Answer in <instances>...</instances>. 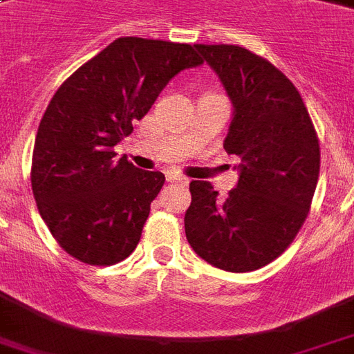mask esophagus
I'll use <instances>...</instances> for the list:
<instances>
[{"label": "esophagus", "mask_w": 354, "mask_h": 354, "mask_svg": "<svg viewBox=\"0 0 354 354\" xmlns=\"http://www.w3.org/2000/svg\"><path fill=\"white\" fill-rule=\"evenodd\" d=\"M167 180H169L170 184H182V185L189 184V180H187L185 176H180V174H169Z\"/></svg>", "instance_id": "esophagus-1"}]
</instances>
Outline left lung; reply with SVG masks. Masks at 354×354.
<instances>
[{
	"instance_id": "left-lung-1",
	"label": "left lung",
	"mask_w": 354,
	"mask_h": 354,
	"mask_svg": "<svg viewBox=\"0 0 354 354\" xmlns=\"http://www.w3.org/2000/svg\"><path fill=\"white\" fill-rule=\"evenodd\" d=\"M195 48L232 103L223 148L240 157V178L227 198L210 182H191L185 236L216 268L259 270L289 248L308 217L321 167L319 138L295 84L268 59L234 44Z\"/></svg>"
}]
</instances>
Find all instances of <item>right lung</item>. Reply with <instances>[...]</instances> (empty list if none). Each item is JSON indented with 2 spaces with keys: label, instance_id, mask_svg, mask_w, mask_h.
<instances>
[{
  "label": "right lung",
  "instance_id": "1",
  "mask_svg": "<svg viewBox=\"0 0 354 354\" xmlns=\"http://www.w3.org/2000/svg\"><path fill=\"white\" fill-rule=\"evenodd\" d=\"M201 64L191 44L120 37L54 93L35 137L31 189L71 257L111 266L135 251L165 176L118 159L114 146L170 78Z\"/></svg>",
  "mask_w": 354,
  "mask_h": 354
}]
</instances>
